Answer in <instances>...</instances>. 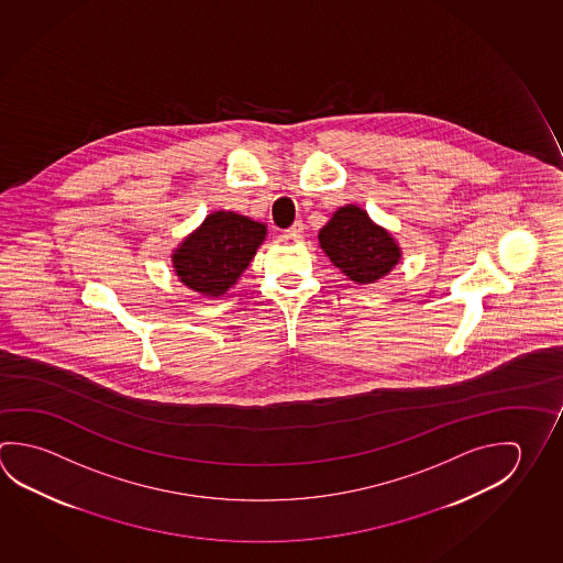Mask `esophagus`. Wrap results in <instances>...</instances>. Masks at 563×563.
Masks as SVG:
<instances>
[{"mask_svg": "<svg viewBox=\"0 0 563 563\" xmlns=\"http://www.w3.org/2000/svg\"><path fill=\"white\" fill-rule=\"evenodd\" d=\"M286 231H288L290 235H300V233L305 231V223H302V221H295Z\"/></svg>", "mask_w": 563, "mask_h": 563, "instance_id": "34e87169", "label": "esophagus"}]
</instances>
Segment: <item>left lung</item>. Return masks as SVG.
<instances>
[{"label": "left lung", "instance_id": "left-lung-1", "mask_svg": "<svg viewBox=\"0 0 563 563\" xmlns=\"http://www.w3.org/2000/svg\"><path fill=\"white\" fill-rule=\"evenodd\" d=\"M318 239L335 267L357 285H369L385 277L401 255L394 238L355 206L338 209Z\"/></svg>", "mask_w": 563, "mask_h": 563}]
</instances>
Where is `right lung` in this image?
Returning a JSON list of instances; mask_svg holds the SVG:
<instances>
[{
	"label": "right lung",
	"instance_id": "right-lung-1",
	"mask_svg": "<svg viewBox=\"0 0 563 563\" xmlns=\"http://www.w3.org/2000/svg\"><path fill=\"white\" fill-rule=\"evenodd\" d=\"M267 229L231 211L211 213L174 253L179 280L196 292L221 296L255 257Z\"/></svg>",
	"mask_w": 563,
	"mask_h": 563
}]
</instances>
